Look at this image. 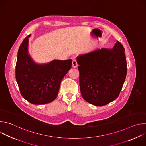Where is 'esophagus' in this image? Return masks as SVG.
Wrapping results in <instances>:
<instances>
[{
	"mask_svg": "<svg viewBox=\"0 0 146 146\" xmlns=\"http://www.w3.org/2000/svg\"><path fill=\"white\" fill-rule=\"evenodd\" d=\"M78 66L77 60L76 59H73L72 62V67L73 68H76Z\"/></svg>",
	"mask_w": 146,
	"mask_h": 146,
	"instance_id": "1",
	"label": "esophagus"
}]
</instances>
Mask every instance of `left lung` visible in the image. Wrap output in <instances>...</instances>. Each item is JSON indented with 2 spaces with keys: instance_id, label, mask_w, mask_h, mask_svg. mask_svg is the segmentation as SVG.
<instances>
[{
  "instance_id": "obj_1",
  "label": "left lung",
  "mask_w": 146,
  "mask_h": 146,
  "mask_svg": "<svg viewBox=\"0 0 146 146\" xmlns=\"http://www.w3.org/2000/svg\"><path fill=\"white\" fill-rule=\"evenodd\" d=\"M124 51L117 41L113 48H102L77 57L81 94L86 101L102 106L118 96L127 72Z\"/></svg>"
}]
</instances>
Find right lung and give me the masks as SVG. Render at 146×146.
<instances>
[{"label": "right lung", "mask_w": 146, "mask_h": 146, "mask_svg": "<svg viewBox=\"0 0 146 146\" xmlns=\"http://www.w3.org/2000/svg\"><path fill=\"white\" fill-rule=\"evenodd\" d=\"M31 35L25 38L18 49L15 77L23 98L34 105H43L56 98L61 81L70 69L72 60L36 63L28 52Z\"/></svg>", "instance_id": "right-lung-1"}]
</instances>
